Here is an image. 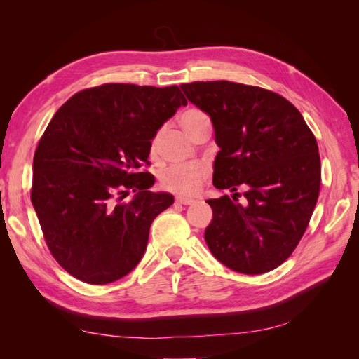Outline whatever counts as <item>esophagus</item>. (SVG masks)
Listing matches in <instances>:
<instances>
[{
	"mask_svg": "<svg viewBox=\"0 0 359 359\" xmlns=\"http://www.w3.org/2000/svg\"><path fill=\"white\" fill-rule=\"evenodd\" d=\"M175 202L177 203H180V205H193L194 202V199H191V198H184V196H178L177 199H175Z\"/></svg>",
	"mask_w": 359,
	"mask_h": 359,
	"instance_id": "esophagus-1",
	"label": "esophagus"
}]
</instances>
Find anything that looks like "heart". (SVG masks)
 <instances>
[{"instance_id":"1","label":"heart","mask_w":359,"mask_h":359,"mask_svg":"<svg viewBox=\"0 0 359 359\" xmlns=\"http://www.w3.org/2000/svg\"><path fill=\"white\" fill-rule=\"evenodd\" d=\"M180 123L182 128L186 130V133L193 137L198 130L210 123V118L206 114H203L199 109H189L184 112L180 118ZM160 139V132L154 136L153 142H151V151L156 153L157 145ZM210 168L205 163H190V165H175L168 168L161 173L160 182L161 186L172 193L178 194H190L198 193L202 187L203 181L208 178Z\"/></svg>"}]
</instances>
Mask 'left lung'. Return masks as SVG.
<instances>
[{
	"label": "left lung",
	"mask_w": 359,
	"mask_h": 359,
	"mask_svg": "<svg viewBox=\"0 0 359 359\" xmlns=\"http://www.w3.org/2000/svg\"><path fill=\"white\" fill-rule=\"evenodd\" d=\"M181 90L212 121L220 148L214 187H247L244 203L240 193L206 201L212 208L206 245L236 273H268L293 253L316 206V137L295 106L260 86L210 81L182 83Z\"/></svg>",
	"instance_id": "left-lung-1"
}]
</instances>
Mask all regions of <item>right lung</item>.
<instances>
[{
    "label": "right lung",
    "mask_w": 359,
    "mask_h": 359,
    "mask_svg": "<svg viewBox=\"0 0 359 359\" xmlns=\"http://www.w3.org/2000/svg\"><path fill=\"white\" fill-rule=\"evenodd\" d=\"M186 104L177 85L104 83L76 93L50 119L31 202L52 256L74 278L112 283L142 259L151 223L173 196L149 191L154 177L140 168L157 130Z\"/></svg>",
    "instance_id": "obj_1"
}]
</instances>
